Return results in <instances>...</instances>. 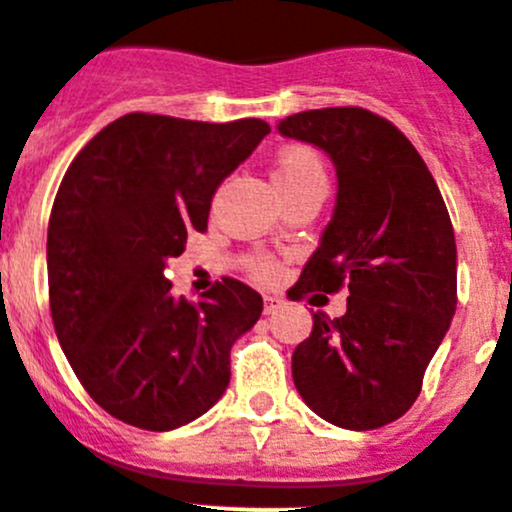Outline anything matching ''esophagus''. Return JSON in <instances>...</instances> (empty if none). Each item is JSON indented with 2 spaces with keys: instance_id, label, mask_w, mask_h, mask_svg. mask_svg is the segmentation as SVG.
Wrapping results in <instances>:
<instances>
[{
  "instance_id": "34e87169",
  "label": "esophagus",
  "mask_w": 512,
  "mask_h": 512,
  "mask_svg": "<svg viewBox=\"0 0 512 512\" xmlns=\"http://www.w3.org/2000/svg\"><path fill=\"white\" fill-rule=\"evenodd\" d=\"M263 303H266V306H263V311H266V313L278 311V308L283 306V301L278 296H266V298H263Z\"/></svg>"
}]
</instances>
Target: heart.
Returning a JSON list of instances; mask_svg holds the SVG:
<instances>
[{
	"mask_svg": "<svg viewBox=\"0 0 512 512\" xmlns=\"http://www.w3.org/2000/svg\"><path fill=\"white\" fill-rule=\"evenodd\" d=\"M273 181H276L281 196L291 194V191L306 189L313 184H326V171H323V161L311 146H286L278 154L276 166H273ZM251 273L258 281H278L281 278V266L276 258L258 254L249 261Z\"/></svg>",
	"mask_w": 512,
	"mask_h": 512,
	"instance_id": "heart-1",
	"label": "heart"
}]
</instances>
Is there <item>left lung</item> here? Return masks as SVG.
<instances>
[{"label":"left lung","mask_w":512,"mask_h":512,"mask_svg":"<svg viewBox=\"0 0 512 512\" xmlns=\"http://www.w3.org/2000/svg\"><path fill=\"white\" fill-rule=\"evenodd\" d=\"M278 131L326 151L338 196L296 298L348 288L346 313H313L291 371L306 406L348 430L398 421L458 303L455 236L435 179L398 126L361 106L286 116Z\"/></svg>","instance_id":"obj_1"}]
</instances>
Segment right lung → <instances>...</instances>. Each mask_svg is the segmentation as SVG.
I'll return each instance as SVG.
<instances>
[{
  "label": "right lung",
  "instance_id": "add662e5",
  "mask_svg": "<svg viewBox=\"0 0 512 512\" xmlns=\"http://www.w3.org/2000/svg\"><path fill=\"white\" fill-rule=\"evenodd\" d=\"M268 131L263 119L134 111L69 164L49 216V308L64 356L109 416L174 430L224 396L231 346L263 298L226 276L186 301L164 268L191 231H206L219 184Z\"/></svg>",
  "mask_w": 512,
  "mask_h": 512
}]
</instances>
